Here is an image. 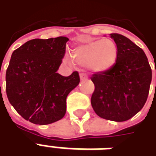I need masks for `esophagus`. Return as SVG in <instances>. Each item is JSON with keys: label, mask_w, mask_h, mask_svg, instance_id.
Segmentation results:
<instances>
[{"label": "esophagus", "mask_w": 156, "mask_h": 156, "mask_svg": "<svg viewBox=\"0 0 156 156\" xmlns=\"http://www.w3.org/2000/svg\"><path fill=\"white\" fill-rule=\"evenodd\" d=\"M80 79L81 80H86V79H88V76L84 73H80Z\"/></svg>", "instance_id": "34e87169"}]
</instances>
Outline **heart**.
<instances>
[{
  "mask_svg": "<svg viewBox=\"0 0 156 156\" xmlns=\"http://www.w3.org/2000/svg\"><path fill=\"white\" fill-rule=\"evenodd\" d=\"M118 55L117 45L109 38L85 39L72 51V58L76 63L90 66L96 73L111 69L117 62Z\"/></svg>",
  "mask_w": 156,
  "mask_h": 156,
  "instance_id": "heart-1",
  "label": "heart"
}]
</instances>
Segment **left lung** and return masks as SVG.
<instances>
[{"label":"left lung","instance_id":"left-lung-1","mask_svg":"<svg viewBox=\"0 0 156 156\" xmlns=\"http://www.w3.org/2000/svg\"><path fill=\"white\" fill-rule=\"evenodd\" d=\"M110 37L117 45V62L111 69L92 76L94 91L91 105L100 118L123 122L144 107L152 72L147 57L140 47L120 34L111 33Z\"/></svg>","mask_w":156,"mask_h":156}]
</instances>
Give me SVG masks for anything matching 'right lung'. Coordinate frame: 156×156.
<instances>
[{
  "instance_id": "obj_1",
  "label": "right lung",
  "mask_w": 156,
  "mask_h": 156,
  "mask_svg": "<svg viewBox=\"0 0 156 156\" xmlns=\"http://www.w3.org/2000/svg\"><path fill=\"white\" fill-rule=\"evenodd\" d=\"M68 41L65 37L32 39L12 52L5 91L11 105L26 120L49 124L66 114L67 96L80 82L77 71L68 77L57 73Z\"/></svg>"
}]
</instances>
